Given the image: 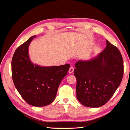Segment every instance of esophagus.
I'll return each mask as SVG.
<instances>
[{
    "label": "esophagus",
    "instance_id": "34e87169",
    "mask_svg": "<svg viewBox=\"0 0 130 130\" xmlns=\"http://www.w3.org/2000/svg\"><path fill=\"white\" fill-rule=\"evenodd\" d=\"M73 72H74V68L71 67L69 68V74H72V73H73Z\"/></svg>",
    "mask_w": 130,
    "mask_h": 130
}]
</instances>
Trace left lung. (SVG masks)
Here are the masks:
<instances>
[{
    "label": "left lung",
    "instance_id": "obj_1",
    "mask_svg": "<svg viewBox=\"0 0 130 130\" xmlns=\"http://www.w3.org/2000/svg\"><path fill=\"white\" fill-rule=\"evenodd\" d=\"M106 44L96 57L78 61L75 64L77 99L87 107L105 105L118 88L123 76L124 63L120 51L107 40Z\"/></svg>",
    "mask_w": 130,
    "mask_h": 130
}]
</instances>
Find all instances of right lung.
Returning <instances> with one entry per match:
<instances>
[{
	"label": "right lung",
	"mask_w": 130,
	"mask_h": 130,
	"mask_svg": "<svg viewBox=\"0 0 130 130\" xmlns=\"http://www.w3.org/2000/svg\"><path fill=\"white\" fill-rule=\"evenodd\" d=\"M35 35L18 46L11 62L12 76L18 92L27 104L36 107L50 104L58 86L67 74L70 64L42 67L32 63L28 48Z\"/></svg>",
	"instance_id": "add662e5"
}]
</instances>
